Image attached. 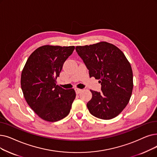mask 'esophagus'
Wrapping results in <instances>:
<instances>
[{"mask_svg":"<svg viewBox=\"0 0 157 157\" xmlns=\"http://www.w3.org/2000/svg\"><path fill=\"white\" fill-rule=\"evenodd\" d=\"M75 91H76V94H79L81 91H82V90L79 89V88H75Z\"/></svg>","mask_w":157,"mask_h":157,"instance_id":"obj_1","label":"esophagus"}]
</instances>
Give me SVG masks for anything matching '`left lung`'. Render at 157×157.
<instances>
[{"label":"left lung","instance_id":"1","mask_svg":"<svg viewBox=\"0 0 157 157\" xmlns=\"http://www.w3.org/2000/svg\"><path fill=\"white\" fill-rule=\"evenodd\" d=\"M76 51L89 71L90 77L99 79L101 90H90L92 97L86 104L94 117L108 120L124 110L133 90V72L124 53L105 42L77 46Z\"/></svg>","mask_w":157,"mask_h":157}]
</instances>
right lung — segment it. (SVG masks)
Segmentation results:
<instances>
[{
	"label": "right lung",
	"mask_w": 157,
	"mask_h": 157,
	"mask_svg": "<svg viewBox=\"0 0 157 157\" xmlns=\"http://www.w3.org/2000/svg\"><path fill=\"white\" fill-rule=\"evenodd\" d=\"M74 46L44 45L29 57L21 75V88L25 101L42 119L56 122L69 113L76 98L73 88L56 85L63 65Z\"/></svg>",
	"instance_id": "1"
}]
</instances>
